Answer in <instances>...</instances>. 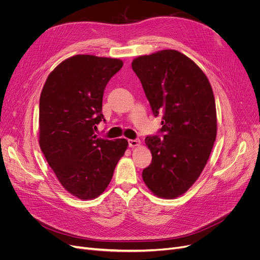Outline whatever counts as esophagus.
<instances>
[{"label": "esophagus", "mask_w": 260, "mask_h": 260, "mask_svg": "<svg viewBox=\"0 0 260 260\" xmlns=\"http://www.w3.org/2000/svg\"><path fill=\"white\" fill-rule=\"evenodd\" d=\"M128 146L129 147H135V146H139L140 145V140L139 139H128Z\"/></svg>", "instance_id": "34e87169"}]
</instances>
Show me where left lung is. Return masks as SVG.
Instances as JSON below:
<instances>
[{"mask_svg": "<svg viewBox=\"0 0 260 260\" xmlns=\"http://www.w3.org/2000/svg\"><path fill=\"white\" fill-rule=\"evenodd\" d=\"M155 117L162 115L163 138L147 136L152 163L142 178L166 199L184 194L199 178L217 135L212 86L200 67L183 53L165 49L132 62Z\"/></svg>", "mask_w": 260, "mask_h": 260, "instance_id": "obj_1", "label": "left lung"}]
</instances>
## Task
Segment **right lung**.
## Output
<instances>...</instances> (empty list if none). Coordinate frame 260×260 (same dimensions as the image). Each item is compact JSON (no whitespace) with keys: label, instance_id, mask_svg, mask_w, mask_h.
<instances>
[{"label":"right lung","instance_id":"add662e5","mask_svg":"<svg viewBox=\"0 0 260 260\" xmlns=\"http://www.w3.org/2000/svg\"><path fill=\"white\" fill-rule=\"evenodd\" d=\"M123 62L76 54L48 75L39 106V144L62 186L83 200L97 198L113 178L126 139L98 138L103 92Z\"/></svg>","mask_w":260,"mask_h":260}]
</instances>
